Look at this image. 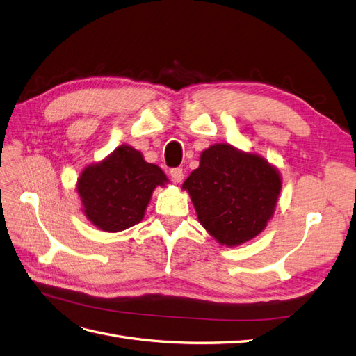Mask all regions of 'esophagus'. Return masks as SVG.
<instances>
[{
    "label": "esophagus",
    "mask_w": 356,
    "mask_h": 356,
    "mask_svg": "<svg viewBox=\"0 0 356 356\" xmlns=\"http://www.w3.org/2000/svg\"><path fill=\"white\" fill-rule=\"evenodd\" d=\"M170 178L174 182H177V184H179V182H182V179H184V172H182L181 168H175L170 170Z\"/></svg>",
    "instance_id": "esophagus-1"
}]
</instances>
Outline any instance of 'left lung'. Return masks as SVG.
<instances>
[{
  "label": "left lung",
  "mask_w": 356,
  "mask_h": 356,
  "mask_svg": "<svg viewBox=\"0 0 356 356\" xmlns=\"http://www.w3.org/2000/svg\"><path fill=\"white\" fill-rule=\"evenodd\" d=\"M202 227L222 246L257 238L273 217L282 177L257 153L232 144L203 149L199 168L182 184Z\"/></svg>",
  "instance_id": "obj_1"
}]
</instances>
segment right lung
Masks as SVG:
<instances>
[{
  "mask_svg": "<svg viewBox=\"0 0 356 356\" xmlns=\"http://www.w3.org/2000/svg\"><path fill=\"white\" fill-rule=\"evenodd\" d=\"M169 182L157 165L123 144L86 166L75 184L81 211L96 229L117 233L141 222L156 187Z\"/></svg>",
  "mask_w": 356,
  "mask_h": 356,
  "instance_id": "add662e5",
  "label": "right lung"
}]
</instances>
